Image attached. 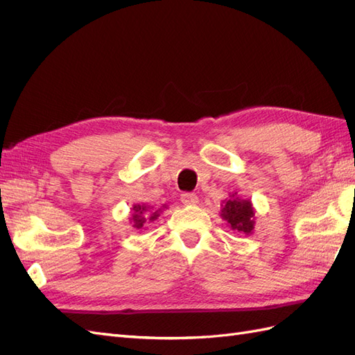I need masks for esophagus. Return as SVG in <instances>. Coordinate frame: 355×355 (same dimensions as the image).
Segmentation results:
<instances>
[{
    "label": "esophagus",
    "mask_w": 355,
    "mask_h": 355,
    "mask_svg": "<svg viewBox=\"0 0 355 355\" xmlns=\"http://www.w3.org/2000/svg\"><path fill=\"white\" fill-rule=\"evenodd\" d=\"M180 201L185 204V206H194L198 202V197L196 194H191V192H185V194L180 196Z\"/></svg>",
    "instance_id": "34e87169"
}]
</instances>
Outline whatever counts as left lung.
Returning <instances> with one entry per match:
<instances>
[{"label": "left lung", "instance_id": "1", "mask_svg": "<svg viewBox=\"0 0 355 355\" xmlns=\"http://www.w3.org/2000/svg\"><path fill=\"white\" fill-rule=\"evenodd\" d=\"M220 218L227 222L232 231H237L243 235L253 234L254 231V209L249 198H241L237 192L230 196L223 201L220 210Z\"/></svg>", "mask_w": 355, "mask_h": 355}]
</instances>
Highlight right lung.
Wrapping results in <instances>:
<instances>
[{
	"mask_svg": "<svg viewBox=\"0 0 355 355\" xmlns=\"http://www.w3.org/2000/svg\"><path fill=\"white\" fill-rule=\"evenodd\" d=\"M163 209H167V206L164 204L161 209H154L153 206H148V204H135L133 206V213L130 218V223L132 227L136 228L137 231L145 230L149 223L157 220L159 218V213L163 211Z\"/></svg>",
	"mask_w": 355,
	"mask_h": 355,
	"instance_id": "right-lung-1",
	"label": "right lung"
}]
</instances>
